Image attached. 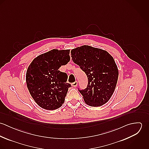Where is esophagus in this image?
Instances as JSON below:
<instances>
[{
	"label": "esophagus",
	"mask_w": 149,
	"mask_h": 149,
	"mask_svg": "<svg viewBox=\"0 0 149 149\" xmlns=\"http://www.w3.org/2000/svg\"><path fill=\"white\" fill-rule=\"evenodd\" d=\"M77 84H78V83H77V81H76L75 82H74V83H72V86H73V87H76V86H77Z\"/></svg>",
	"instance_id": "esophagus-1"
}]
</instances>
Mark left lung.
<instances>
[{
  "mask_svg": "<svg viewBox=\"0 0 149 149\" xmlns=\"http://www.w3.org/2000/svg\"><path fill=\"white\" fill-rule=\"evenodd\" d=\"M72 61L88 77V84L79 91L85 103L91 107L106 104L117 84L119 71L113 58L106 50L83 45L71 50Z\"/></svg>",
  "mask_w": 149,
  "mask_h": 149,
  "instance_id": "1",
  "label": "left lung"
}]
</instances>
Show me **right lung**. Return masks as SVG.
<instances>
[{
  "instance_id": "add662e5",
  "label": "right lung",
  "mask_w": 149,
  "mask_h": 149,
  "mask_svg": "<svg viewBox=\"0 0 149 149\" xmlns=\"http://www.w3.org/2000/svg\"><path fill=\"white\" fill-rule=\"evenodd\" d=\"M70 50L53 49L36 57L29 66L26 81L29 92L41 108L56 109L63 105L70 84L68 76L58 70L70 61Z\"/></svg>"
}]
</instances>
